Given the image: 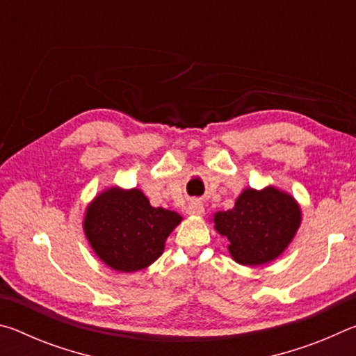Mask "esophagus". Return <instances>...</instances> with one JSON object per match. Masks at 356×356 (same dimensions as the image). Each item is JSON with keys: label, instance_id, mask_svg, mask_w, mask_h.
<instances>
[{"label": "esophagus", "instance_id": "obj_1", "mask_svg": "<svg viewBox=\"0 0 356 356\" xmlns=\"http://www.w3.org/2000/svg\"><path fill=\"white\" fill-rule=\"evenodd\" d=\"M186 212H188L190 215H204V212H206V207H204V204L201 201H191L188 204V207H186Z\"/></svg>", "mask_w": 356, "mask_h": 356}]
</instances>
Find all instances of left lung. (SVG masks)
<instances>
[{"label": "left lung", "instance_id": "left-lung-1", "mask_svg": "<svg viewBox=\"0 0 356 356\" xmlns=\"http://www.w3.org/2000/svg\"><path fill=\"white\" fill-rule=\"evenodd\" d=\"M213 227L227 238V251L240 265H264L278 259L301 225L295 197L273 185L245 188L232 209L213 215Z\"/></svg>", "mask_w": 356, "mask_h": 356}]
</instances>
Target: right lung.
I'll use <instances>...</instances> for the list:
<instances>
[{
  "instance_id": "obj_1",
  "label": "right lung",
  "mask_w": 356,
  "mask_h": 356,
  "mask_svg": "<svg viewBox=\"0 0 356 356\" xmlns=\"http://www.w3.org/2000/svg\"><path fill=\"white\" fill-rule=\"evenodd\" d=\"M184 218L152 207L138 188H110L88 204L83 231L102 262L120 273H134L163 254L165 242Z\"/></svg>"
}]
</instances>
